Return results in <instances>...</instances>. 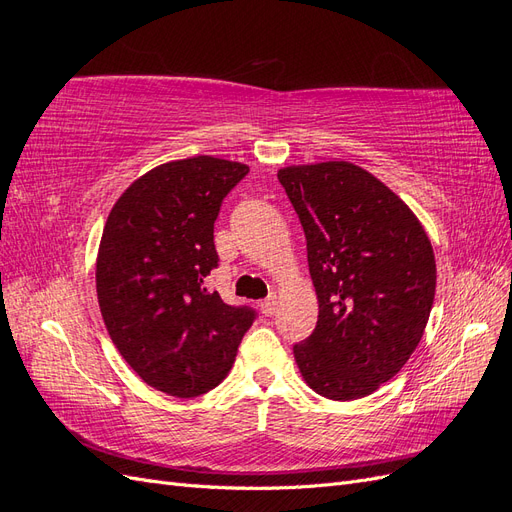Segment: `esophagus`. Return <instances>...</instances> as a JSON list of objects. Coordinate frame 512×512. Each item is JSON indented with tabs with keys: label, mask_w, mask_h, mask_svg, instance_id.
I'll use <instances>...</instances> for the list:
<instances>
[{
	"label": "esophagus",
	"mask_w": 512,
	"mask_h": 512,
	"mask_svg": "<svg viewBox=\"0 0 512 512\" xmlns=\"http://www.w3.org/2000/svg\"><path fill=\"white\" fill-rule=\"evenodd\" d=\"M260 312L265 316H273L277 312V297H275V294H271V297H267L265 301H260Z\"/></svg>",
	"instance_id": "obj_1"
}]
</instances>
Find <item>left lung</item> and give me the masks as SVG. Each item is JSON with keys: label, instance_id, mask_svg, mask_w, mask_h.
I'll list each match as a JSON object with an SVG mask.
<instances>
[{"label": "left lung", "instance_id": "left-lung-1", "mask_svg": "<svg viewBox=\"0 0 512 512\" xmlns=\"http://www.w3.org/2000/svg\"><path fill=\"white\" fill-rule=\"evenodd\" d=\"M277 179L303 226L318 294L316 329L294 344V361L322 397L371 395L406 365L427 327L431 241L404 200L361 166H288Z\"/></svg>", "mask_w": 512, "mask_h": 512}]
</instances>
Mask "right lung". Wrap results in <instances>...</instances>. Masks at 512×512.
<instances>
[{
	"mask_svg": "<svg viewBox=\"0 0 512 512\" xmlns=\"http://www.w3.org/2000/svg\"><path fill=\"white\" fill-rule=\"evenodd\" d=\"M250 173L211 156L168 162L136 179L104 224L96 290L113 344L149 386L198 397L218 386L256 320L228 305L205 277L218 267L213 224Z\"/></svg>",
	"mask_w": 512,
	"mask_h": 512,
	"instance_id": "obj_1",
	"label": "right lung"
}]
</instances>
